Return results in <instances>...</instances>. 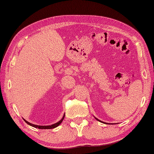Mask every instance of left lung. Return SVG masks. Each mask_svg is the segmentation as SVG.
Instances as JSON below:
<instances>
[{
    "instance_id": "left-lung-1",
    "label": "left lung",
    "mask_w": 154,
    "mask_h": 154,
    "mask_svg": "<svg viewBox=\"0 0 154 154\" xmlns=\"http://www.w3.org/2000/svg\"><path fill=\"white\" fill-rule=\"evenodd\" d=\"M95 119H96V118H95ZM97 120V121H100V122H102V123H104V122H102V121H100V120H98L97 119H96ZM107 124H108V123H107Z\"/></svg>"
}]
</instances>
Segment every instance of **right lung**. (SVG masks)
<instances>
[{"instance_id":"1","label":"right lung","mask_w":154,"mask_h":154,"mask_svg":"<svg viewBox=\"0 0 154 154\" xmlns=\"http://www.w3.org/2000/svg\"><path fill=\"white\" fill-rule=\"evenodd\" d=\"M64 116H65V114L64 115V116H63L62 119H61L60 121L57 122V123L53 124V125H34V124H32V123H29V122H28V121H26L25 119H24V121L26 122V123L28 124V125L32 126V127H33V128H38V129H52V128H54L57 127L58 125H60L61 123H62V121H63V119H64Z\"/></svg>"}]
</instances>
